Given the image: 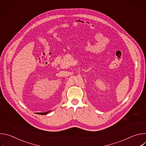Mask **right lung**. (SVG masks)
<instances>
[{
    "label": "right lung",
    "mask_w": 146,
    "mask_h": 146,
    "mask_svg": "<svg viewBox=\"0 0 146 146\" xmlns=\"http://www.w3.org/2000/svg\"><path fill=\"white\" fill-rule=\"evenodd\" d=\"M50 111H51V110L48 111H47V112H44V113H38L37 114H40V115H46V114H47Z\"/></svg>",
    "instance_id": "obj_1"
}]
</instances>
